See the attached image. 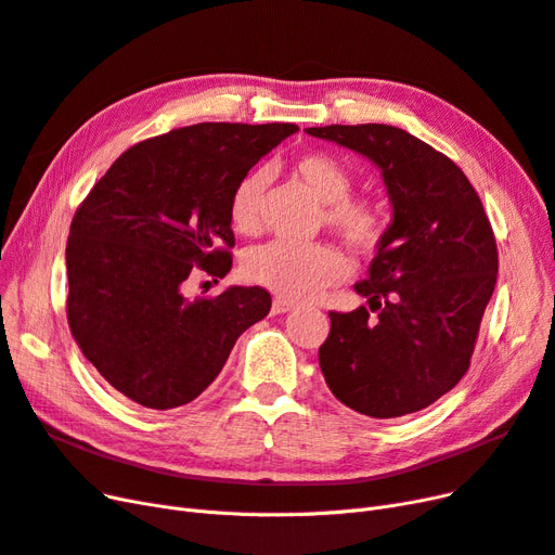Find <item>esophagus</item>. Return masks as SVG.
Segmentation results:
<instances>
[{
  "mask_svg": "<svg viewBox=\"0 0 555 555\" xmlns=\"http://www.w3.org/2000/svg\"><path fill=\"white\" fill-rule=\"evenodd\" d=\"M293 309H295V304L288 301V299H283V297H276V299L272 301V313H274V315L288 313V311H293Z\"/></svg>",
  "mask_w": 555,
  "mask_h": 555,
  "instance_id": "1",
  "label": "esophagus"
}]
</instances>
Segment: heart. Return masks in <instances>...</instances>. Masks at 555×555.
I'll return each instance as SVG.
<instances>
[{
	"mask_svg": "<svg viewBox=\"0 0 555 555\" xmlns=\"http://www.w3.org/2000/svg\"><path fill=\"white\" fill-rule=\"evenodd\" d=\"M295 176L322 203V221L345 244L361 254H373L388 231V217L371 196H354V178L345 164L330 153H304L293 162ZM270 171L256 167L246 171L231 192L229 217L242 235L260 231V201ZM242 272L256 285L283 299H311L320 291L343 281L350 272L347 258L332 244L267 242L246 251Z\"/></svg>",
	"mask_w": 555,
	"mask_h": 555,
	"instance_id": "heart-1",
	"label": "heart"
}]
</instances>
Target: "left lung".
<instances>
[{
	"label": "left lung",
	"mask_w": 555,
	"mask_h": 555,
	"mask_svg": "<svg viewBox=\"0 0 555 555\" xmlns=\"http://www.w3.org/2000/svg\"><path fill=\"white\" fill-rule=\"evenodd\" d=\"M306 132L373 159L393 205L371 276L354 285L367 306L330 313L324 382L371 418L421 412L466 375L494 295L499 249L482 201L453 159L400 128Z\"/></svg>",
	"instance_id": "1"
}]
</instances>
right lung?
Masks as SVG:
<instances>
[{"mask_svg": "<svg viewBox=\"0 0 555 555\" xmlns=\"http://www.w3.org/2000/svg\"><path fill=\"white\" fill-rule=\"evenodd\" d=\"M295 122H196L134 143L70 223L66 315L75 343L120 396L173 409L208 388L242 332L270 313L264 288L182 297L194 274L231 272L235 182Z\"/></svg>", "mask_w": 555, "mask_h": 555, "instance_id": "1", "label": "right lung"}]
</instances>
